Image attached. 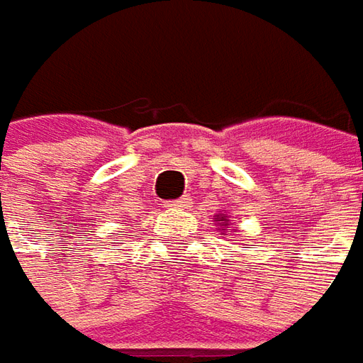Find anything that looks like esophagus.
Masks as SVG:
<instances>
[{
    "label": "esophagus",
    "instance_id": "esophagus-1",
    "mask_svg": "<svg viewBox=\"0 0 363 363\" xmlns=\"http://www.w3.org/2000/svg\"><path fill=\"white\" fill-rule=\"evenodd\" d=\"M189 205H191V199L189 197L177 199V201H168V203H166L168 209H186Z\"/></svg>",
    "mask_w": 363,
    "mask_h": 363
}]
</instances>
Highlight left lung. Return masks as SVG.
<instances>
[{
  "instance_id": "1",
  "label": "left lung",
  "mask_w": 363,
  "mask_h": 363,
  "mask_svg": "<svg viewBox=\"0 0 363 363\" xmlns=\"http://www.w3.org/2000/svg\"><path fill=\"white\" fill-rule=\"evenodd\" d=\"M213 221H215L219 228H228L229 225V217L228 215H223V213H217V215H213ZM219 231H221V229H219ZM221 235H223V233H221ZM225 235H228V233H225Z\"/></svg>"
}]
</instances>
